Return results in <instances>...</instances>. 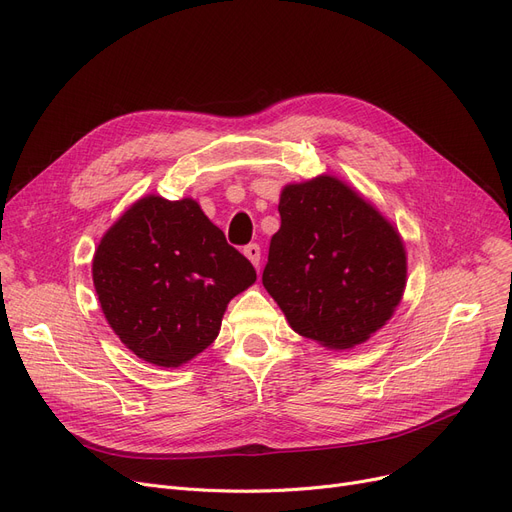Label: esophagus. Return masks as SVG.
<instances>
[{"label": "esophagus", "mask_w": 512, "mask_h": 512, "mask_svg": "<svg viewBox=\"0 0 512 512\" xmlns=\"http://www.w3.org/2000/svg\"><path fill=\"white\" fill-rule=\"evenodd\" d=\"M245 255L249 257V261L255 265V267H259V263H261V249H259V245H247L245 247Z\"/></svg>", "instance_id": "esophagus-1"}]
</instances>
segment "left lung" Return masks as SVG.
<instances>
[{
    "label": "left lung",
    "instance_id": "obj_1",
    "mask_svg": "<svg viewBox=\"0 0 512 512\" xmlns=\"http://www.w3.org/2000/svg\"><path fill=\"white\" fill-rule=\"evenodd\" d=\"M263 286L290 328L332 351L367 342L407 286L398 230L353 186L321 174L286 184Z\"/></svg>",
    "mask_w": 512,
    "mask_h": 512
}]
</instances>
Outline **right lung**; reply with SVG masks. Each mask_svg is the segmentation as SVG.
Instances as JSON below:
<instances>
[{
  "instance_id": "add662e5",
  "label": "right lung",
  "mask_w": 512,
  "mask_h": 512,
  "mask_svg": "<svg viewBox=\"0 0 512 512\" xmlns=\"http://www.w3.org/2000/svg\"><path fill=\"white\" fill-rule=\"evenodd\" d=\"M255 280L251 261L191 197L134 201L93 255L107 324L157 367H180L203 353L218 338L228 303Z\"/></svg>"
}]
</instances>
